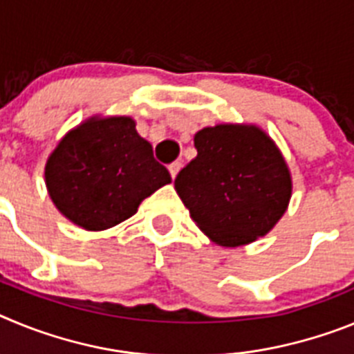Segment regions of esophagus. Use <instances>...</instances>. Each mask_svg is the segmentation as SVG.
<instances>
[{"mask_svg": "<svg viewBox=\"0 0 354 354\" xmlns=\"http://www.w3.org/2000/svg\"><path fill=\"white\" fill-rule=\"evenodd\" d=\"M180 167H183V162H180V161H174L170 165V167H168V170H170V175H171V179H175V177H177V174H179Z\"/></svg>", "mask_w": 354, "mask_h": 354, "instance_id": "34e87169", "label": "esophagus"}]
</instances>
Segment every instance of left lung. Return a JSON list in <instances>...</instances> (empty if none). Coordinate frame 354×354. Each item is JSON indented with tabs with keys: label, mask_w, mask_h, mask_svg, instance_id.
<instances>
[{
	"label": "left lung",
	"mask_w": 354,
	"mask_h": 354,
	"mask_svg": "<svg viewBox=\"0 0 354 354\" xmlns=\"http://www.w3.org/2000/svg\"><path fill=\"white\" fill-rule=\"evenodd\" d=\"M196 158L175 179L193 221L216 245L266 236L289 205L292 180L282 152L257 126L220 124L195 134Z\"/></svg>",
	"instance_id": "1"
}]
</instances>
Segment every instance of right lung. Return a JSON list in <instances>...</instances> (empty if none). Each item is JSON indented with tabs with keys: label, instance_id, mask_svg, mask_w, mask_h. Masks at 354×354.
I'll use <instances>...</instances> for the list:
<instances>
[{
	"label": "right lung",
	"instance_id": "1",
	"mask_svg": "<svg viewBox=\"0 0 354 354\" xmlns=\"http://www.w3.org/2000/svg\"><path fill=\"white\" fill-rule=\"evenodd\" d=\"M171 183L131 117H93L68 131L46 162L56 209L84 230H106Z\"/></svg>",
	"mask_w": 354,
	"mask_h": 354
}]
</instances>
